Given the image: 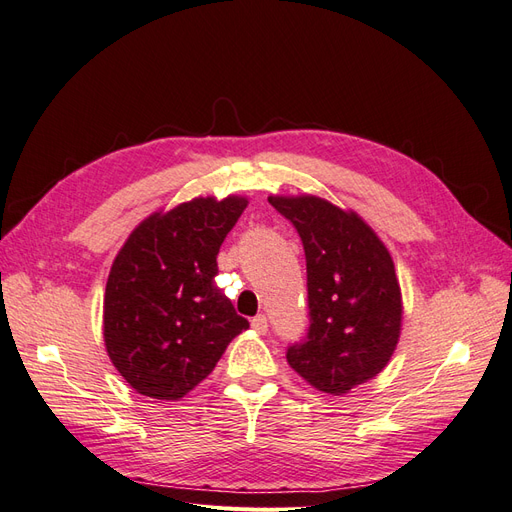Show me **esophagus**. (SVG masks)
I'll return each instance as SVG.
<instances>
[{"instance_id": "34e87169", "label": "esophagus", "mask_w": 512, "mask_h": 512, "mask_svg": "<svg viewBox=\"0 0 512 512\" xmlns=\"http://www.w3.org/2000/svg\"><path fill=\"white\" fill-rule=\"evenodd\" d=\"M252 329H254V331H258V333H267V329H269L267 316H262V314L254 316V318H252Z\"/></svg>"}]
</instances>
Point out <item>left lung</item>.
Returning <instances> with one entry per match:
<instances>
[{
    "instance_id": "1",
    "label": "left lung",
    "mask_w": 512,
    "mask_h": 512,
    "mask_svg": "<svg viewBox=\"0 0 512 512\" xmlns=\"http://www.w3.org/2000/svg\"><path fill=\"white\" fill-rule=\"evenodd\" d=\"M297 228L307 265L309 329L286 352L318 391L344 395L391 361L401 333V290L393 258L354 211L318 196H269Z\"/></svg>"
}]
</instances>
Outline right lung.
I'll list each match as a JSON object with an SVG mask.
<instances>
[{
    "label": "right lung",
    "mask_w": 512,
    "mask_h": 512,
    "mask_svg": "<svg viewBox=\"0 0 512 512\" xmlns=\"http://www.w3.org/2000/svg\"><path fill=\"white\" fill-rule=\"evenodd\" d=\"M247 198H192L138 224L113 260L104 292V344L141 395L175 401L218 365L250 327L215 286L218 252Z\"/></svg>",
    "instance_id": "right-lung-1"
}]
</instances>
